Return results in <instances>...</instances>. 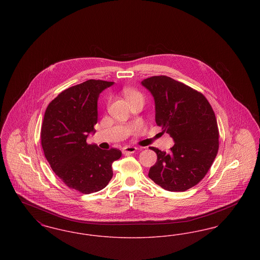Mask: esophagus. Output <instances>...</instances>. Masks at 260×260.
Returning <instances> with one entry per match:
<instances>
[{"mask_svg":"<svg viewBox=\"0 0 260 260\" xmlns=\"http://www.w3.org/2000/svg\"><path fill=\"white\" fill-rule=\"evenodd\" d=\"M136 150H137V148L135 146H125L123 149V153L124 154H133V153L136 152Z\"/></svg>","mask_w":260,"mask_h":260,"instance_id":"34e87169","label":"esophagus"}]
</instances>
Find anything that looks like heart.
Masks as SVG:
<instances>
[{"mask_svg":"<svg viewBox=\"0 0 260 260\" xmlns=\"http://www.w3.org/2000/svg\"><path fill=\"white\" fill-rule=\"evenodd\" d=\"M123 92H124V95L125 96L126 100H127V102L132 101L133 99H137V98H142V95H141L140 92H138V91H136V90H134V89H132V88H124Z\"/></svg>","mask_w":260,"mask_h":260,"instance_id":"heart-1","label":"heart"}]
</instances>
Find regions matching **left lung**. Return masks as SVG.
Returning a JSON list of instances; mask_svg holds the SVG:
<instances>
[{"label": "left lung", "mask_w": 260, "mask_h": 260, "mask_svg": "<svg viewBox=\"0 0 260 260\" xmlns=\"http://www.w3.org/2000/svg\"><path fill=\"white\" fill-rule=\"evenodd\" d=\"M142 86L155 100V120L173 137L170 152L157 154L149 177L161 188L183 192L205 177L218 152V127L208 99L192 87L167 76H153Z\"/></svg>", "instance_id": "8db88e82"}]
</instances>
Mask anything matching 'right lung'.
Listing matches in <instances>:
<instances>
[{
	"mask_svg": "<svg viewBox=\"0 0 260 260\" xmlns=\"http://www.w3.org/2000/svg\"><path fill=\"white\" fill-rule=\"evenodd\" d=\"M114 83L87 80L61 91L47 107L41 128L46 159L65 185L83 194L105 188L113 176L112 164L119 149L102 150L87 144L98 123V99Z\"/></svg>",
	"mask_w": 260,
	"mask_h": 260,
	"instance_id": "add662e5",
	"label": "right lung"
}]
</instances>
